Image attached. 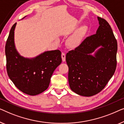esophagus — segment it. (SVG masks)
<instances>
[{
  "instance_id": "1",
  "label": "esophagus",
  "mask_w": 124,
  "mask_h": 124,
  "mask_svg": "<svg viewBox=\"0 0 124 124\" xmlns=\"http://www.w3.org/2000/svg\"><path fill=\"white\" fill-rule=\"evenodd\" d=\"M61 57H62V61L64 62L66 61V55L64 53H62L61 54Z\"/></svg>"
}]
</instances>
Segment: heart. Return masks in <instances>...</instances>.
I'll return each mask as SVG.
<instances>
[{
  "instance_id": "obj_1",
  "label": "heart",
  "mask_w": 124,
  "mask_h": 124,
  "mask_svg": "<svg viewBox=\"0 0 124 124\" xmlns=\"http://www.w3.org/2000/svg\"><path fill=\"white\" fill-rule=\"evenodd\" d=\"M87 31L86 26H82L79 28L67 40V43L70 48H76L81 43L84 36Z\"/></svg>"
}]
</instances>
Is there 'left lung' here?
<instances>
[{
    "label": "left lung",
    "mask_w": 124,
    "mask_h": 124,
    "mask_svg": "<svg viewBox=\"0 0 124 124\" xmlns=\"http://www.w3.org/2000/svg\"><path fill=\"white\" fill-rule=\"evenodd\" d=\"M97 18L99 26L96 34L86 38L66 56L70 87L81 96L99 93L116 70L117 40L109 23L103 18Z\"/></svg>",
    "instance_id": "obj_1"
}]
</instances>
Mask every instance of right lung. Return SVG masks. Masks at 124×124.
<instances>
[{
  "label": "right lung",
  "instance_id": "1",
  "mask_svg": "<svg viewBox=\"0 0 124 124\" xmlns=\"http://www.w3.org/2000/svg\"><path fill=\"white\" fill-rule=\"evenodd\" d=\"M16 24L10 29L5 48L8 76L23 93L38 95L48 88L54 71L62 62L61 52L59 50L45 51L31 58L21 56L15 44Z\"/></svg>",
  "mask_w": 124,
  "mask_h": 124
}]
</instances>
